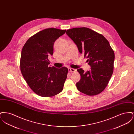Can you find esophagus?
I'll list each match as a JSON object with an SVG mask.
<instances>
[{"mask_svg": "<svg viewBox=\"0 0 134 134\" xmlns=\"http://www.w3.org/2000/svg\"><path fill=\"white\" fill-rule=\"evenodd\" d=\"M68 71L70 72H74L75 71H76V69H73V68H68Z\"/></svg>", "mask_w": 134, "mask_h": 134, "instance_id": "obj_1", "label": "esophagus"}]
</instances>
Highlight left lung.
Listing matches in <instances>:
<instances>
[{
    "label": "left lung",
    "mask_w": 134,
    "mask_h": 134,
    "mask_svg": "<svg viewBox=\"0 0 134 134\" xmlns=\"http://www.w3.org/2000/svg\"><path fill=\"white\" fill-rule=\"evenodd\" d=\"M66 34L76 45L79 52L87 58L90 69L85 72L77 69L81 79L77 89L88 96H95L107 87L114 70L115 53L108 41L102 35L87 27L67 30Z\"/></svg>",
    "instance_id": "8db88e82"
}]
</instances>
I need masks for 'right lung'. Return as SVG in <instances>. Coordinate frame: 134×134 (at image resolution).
<instances>
[{
    "label": "right lung",
    "mask_w": 134,
    "mask_h": 134,
    "mask_svg": "<svg viewBox=\"0 0 134 134\" xmlns=\"http://www.w3.org/2000/svg\"><path fill=\"white\" fill-rule=\"evenodd\" d=\"M66 30L46 29L29 38L24 46L20 68L26 82L37 94L50 97L61 92L67 77L68 68L50 67L55 42Z\"/></svg>",
    "instance_id": "add662e5"
}]
</instances>
